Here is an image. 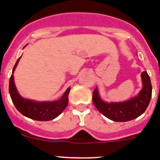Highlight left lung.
<instances>
[{
  "label": "left lung",
  "mask_w": 160,
  "mask_h": 160,
  "mask_svg": "<svg viewBox=\"0 0 160 160\" xmlns=\"http://www.w3.org/2000/svg\"><path fill=\"white\" fill-rule=\"evenodd\" d=\"M142 89L138 96L122 102H105L100 98L97 88L93 92L94 105L100 113L115 122H128L140 116L146 111L152 98V87L147 71L141 74Z\"/></svg>",
  "instance_id": "8db88e82"
}]
</instances>
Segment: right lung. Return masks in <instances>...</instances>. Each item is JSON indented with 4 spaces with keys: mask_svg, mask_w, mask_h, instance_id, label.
Returning <instances> with one entry per match:
<instances>
[{
    "mask_svg": "<svg viewBox=\"0 0 160 160\" xmlns=\"http://www.w3.org/2000/svg\"><path fill=\"white\" fill-rule=\"evenodd\" d=\"M21 57L17 61L12 69V73ZM9 94L14 106L23 115L38 121H49L57 118L68 105V94L70 89L68 88L58 101L54 102H34L30 99L23 98L17 90L14 84V77L12 74L9 80Z\"/></svg>",
    "mask_w": 160,
    "mask_h": 160,
    "instance_id": "right-lung-1",
    "label": "right lung"
}]
</instances>
